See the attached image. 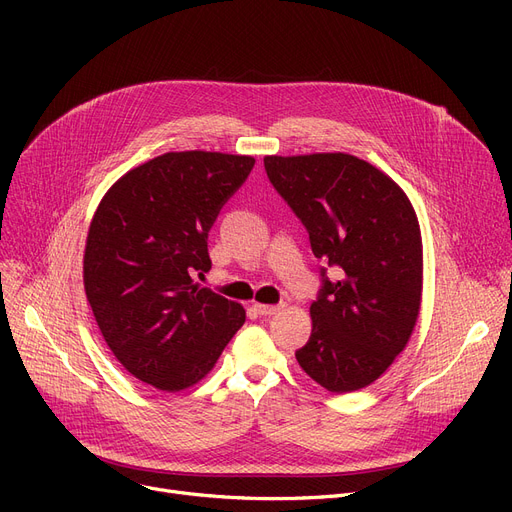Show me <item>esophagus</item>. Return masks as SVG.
Instances as JSON below:
<instances>
[{
  "instance_id": "1",
  "label": "esophagus",
  "mask_w": 512,
  "mask_h": 512,
  "mask_svg": "<svg viewBox=\"0 0 512 512\" xmlns=\"http://www.w3.org/2000/svg\"><path fill=\"white\" fill-rule=\"evenodd\" d=\"M253 309H255L257 315H274L280 309V305H259V303H255Z\"/></svg>"
}]
</instances>
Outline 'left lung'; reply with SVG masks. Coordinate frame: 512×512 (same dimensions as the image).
<instances>
[{"label":"left lung","instance_id":"left-lung-1","mask_svg":"<svg viewBox=\"0 0 512 512\" xmlns=\"http://www.w3.org/2000/svg\"><path fill=\"white\" fill-rule=\"evenodd\" d=\"M267 178L309 232L321 267L313 330L297 351L330 392H355L405 351L421 307L423 253L415 209L382 170L348 153L263 159Z\"/></svg>","mask_w":512,"mask_h":512}]
</instances>
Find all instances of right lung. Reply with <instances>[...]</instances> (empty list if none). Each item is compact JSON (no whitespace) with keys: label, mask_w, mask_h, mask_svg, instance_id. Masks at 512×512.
Wrapping results in <instances>:
<instances>
[{"label":"right lung","mask_w":512,"mask_h":512,"mask_svg":"<svg viewBox=\"0 0 512 512\" xmlns=\"http://www.w3.org/2000/svg\"><path fill=\"white\" fill-rule=\"evenodd\" d=\"M253 166L251 155L164 153L126 172L93 215L89 305L114 357L157 390L195 386L245 324V309L193 276L211 270L209 230Z\"/></svg>","instance_id":"obj_1"}]
</instances>
